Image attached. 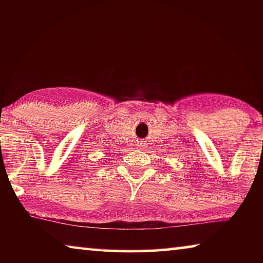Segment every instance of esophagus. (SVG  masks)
Instances as JSON below:
<instances>
[{"mask_svg":"<svg viewBox=\"0 0 263 263\" xmlns=\"http://www.w3.org/2000/svg\"><path fill=\"white\" fill-rule=\"evenodd\" d=\"M139 146H140V145H139Z\"/></svg>","mask_w":263,"mask_h":263,"instance_id":"34e87169","label":"esophagus"}]
</instances>
